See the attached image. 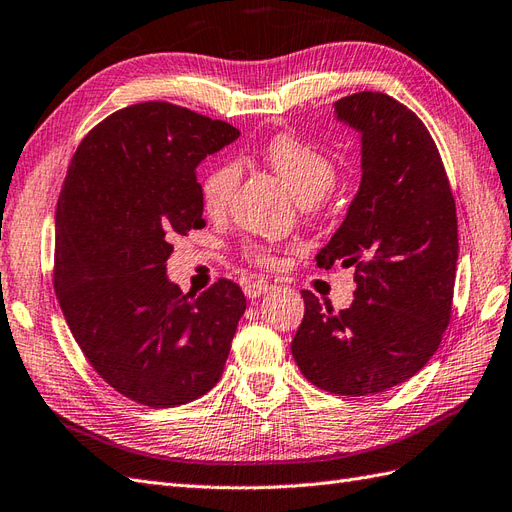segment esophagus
I'll use <instances>...</instances> for the list:
<instances>
[{
    "mask_svg": "<svg viewBox=\"0 0 512 512\" xmlns=\"http://www.w3.org/2000/svg\"><path fill=\"white\" fill-rule=\"evenodd\" d=\"M245 295L250 297V299H256V297H260V295H265V293H269V290H273V286L269 284V282H250V284H245Z\"/></svg>",
    "mask_w": 512,
    "mask_h": 512,
    "instance_id": "34e87169",
    "label": "esophagus"
}]
</instances>
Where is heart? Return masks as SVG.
<instances>
[{
  "label": "heart",
  "instance_id": "1",
  "mask_svg": "<svg viewBox=\"0 0 512 512\" xmlns=\"http://www.w3.org/2000/svg\"><path fill=\"white\" fill-rule=\"evenodd\" d=\"M262 159H265L271 170L278 174L282 181L293 191L299 204H314L336 185V165L319 148L306 144L295 135L280 133L262 148ZM239 183V168L230 161L217 163L215 168L204 174L202 178V202L204 209L219 215L228 209L232 193ZM252 258L262 265L273 262L267 250L254 247Z\"/></svg>",
  "mask_w": 512,
  "mask_h": 512
}]
</instances>
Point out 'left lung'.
<instances>
[{"instance_id": "obj_1", "label": "left lung", "mask_w": 512, "mask_h": 512, "mask_svg": "<svg viewBox=\"0 0 512 512\" xmlns=\"http://www.w3.org/2000/svg\"><path fill=\"white\" fill-rule=\"evenodd\" d=\"M334 114L362 135V183L316 265L355 267L357 290L340 312L303 290L290 351L316 388L368 396L411 379L439 347L457 275V206L431 133L403 103L357 92Z\"/></svg>"}]
</instances>
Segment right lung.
Returning a JSON list of instances; mask_svg holds the SVG:
<instances>
[{"label":"right lung","instance_id":"right-lung-1","mask_svg":"<svg viewBox=\"0 0 512 512\" xmlns=\"http://www.w3.org/2000/svg\"><path fill=\"white\" fill-rule=\"evenodd\" d=\"M239 129L172 103L107 116L81 140L55 211L53 286L92 368L155 409L219 381L245 295L219 280L198 297L168 278L172 237L204 228L196 168Z\"/></svg>","mask_w":512,"mask_h":512}]
</instances>
